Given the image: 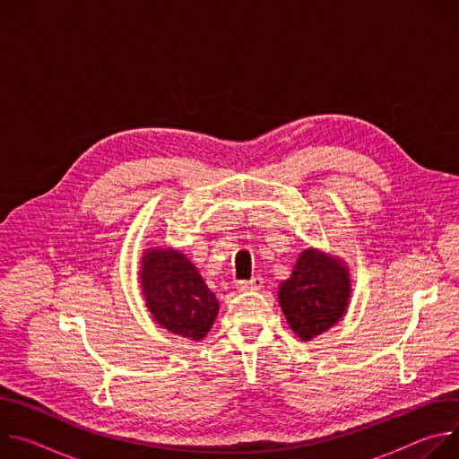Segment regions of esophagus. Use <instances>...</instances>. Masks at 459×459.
<instances>
[{"instance_id": "34e87169", "label": "esophagus", "mask_w": 459, "mask_h": 459, "mask_svg": "<svg viewBox=\"0 0 459 459\" xmlns=\"http://www.w3.org/2000/svg\"><path fill=\"white\" fill-rule=\"evenodd\" d=\"M238 290L241 292H247V290H259L261 287H264V278L261 276H255L252 280H245V281H238Z\"/></svg>"}]
</instances>
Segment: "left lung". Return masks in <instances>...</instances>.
Listing matches in <instances>:
<instances>
[{
    "label": "left lung",
    "mask_w": 459,
    "mask_h": 459,
    "mask_svg": "<svg viewBox=\"0 0 459 459\" xmlns=\"http://www.w3.org/2000/svg\"><path fill=\"white\" fill-rule=\"evenodd\" d=\"M351 274L340 257L317 248L299 254L278 299L290 329L303 342L329 331L345 314L351 299Z\"/></svg>",
    "instance_id": "obj_1"
}]
</instances>
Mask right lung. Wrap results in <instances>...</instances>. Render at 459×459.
Instances as JSON below:
<instances>
[{"label": "right lung", "instance_id": "add662e5", "mask_svg": "<svg viewBox=\"0 0 459 459\" xmlns=\"http://www.w3.org/2000/svg\"><path fill=\"white\" fill-rule=\"evenodd\" d=\"M140 280L147 308L160 326L192 342L207 336L220 303L185 254L174 248H147Z\"/></svg>", "mask_w": 459, "mask_h": 459}]
</instances>
